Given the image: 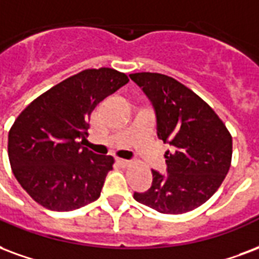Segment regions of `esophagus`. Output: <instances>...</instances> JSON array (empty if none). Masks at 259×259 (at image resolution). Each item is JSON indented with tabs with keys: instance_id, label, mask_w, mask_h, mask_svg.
Segmentation results:
<instances>
[{
	"instance_id": "esophagus-1",
	"label": "esophagus",
	"mask_w": 259,
	"mask_h": 259,
	"mask_svg": "<svg viewBox=\"0 0 259 259\" xmlns=\"http://www.w3.org/2000/svg\"><path fill=\"white\" fill-rule=\"evenodd\" d=\"M116 162H118V164H120L122 167H127V166L132 164V162H130V160H126V159H116Z\"/></svg>"
}]
</instances>
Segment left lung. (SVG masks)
Listing matches in <instances>:
<instances>
[{"mask_svg": "<svg viewBox=\"0 0 259 259\" xmlns=\"http://www.w3.org/2000/svg\"><path fill=\"white\" fill-rule=\"evenodd\" d=\"M130 78L155 108L158 137L171 145L167 173L152 170V185L135 199L163 214H184L207 202L229 171L232 136L211 107L171 76L136 72Z\"/></svg>", "mask_w": 259, "mask_h": 259, "instance_id": "1", "label": "left lung"}]
</instances>
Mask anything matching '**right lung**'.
<instances>
[{
  "label": "right lung",
  "instance_id": "add662e5",
  "mask_svg": "<svg viewBox=\"0 0 259 259\" xmlns=\"http://www.w3.org/2000/svg\"><path fill=\"white\" fill-rule=\"evenodd\" d=\"M127 82L114 68L83 70L38 96L17 116L8 135V156L19 184L38 204L71 211L99 199L115 160L82 143L96 105Z\"/></svg>",
  "mask_w": 259,
  "mask_h": 259
}]
</instances>
